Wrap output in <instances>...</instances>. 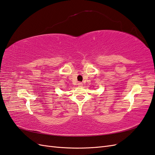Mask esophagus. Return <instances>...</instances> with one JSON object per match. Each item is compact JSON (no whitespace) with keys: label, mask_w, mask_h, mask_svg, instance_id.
Here are the masks:
<instances>
[{"label":"esophagus","mask_w":155,"mask_h":155,"mask_svg":"<svg viewBox=\"0 0 155 155\" xmlns=\"http://www.w3.org/2000/svg\"><path fill=\"white\" fill-rule=\"evenodd\" d=\"M78 86H82V84L81 82H78Z\"/></svg>","instance_id":"34e87169"}]
</instances>
